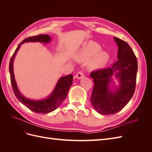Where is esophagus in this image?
Listing matches in <instances>:
<instances>
[{"label":"esophagus","instance_id":"obj_1","mask_svg":"<svg viewBox=\"0 0 152 152\" xmlns=\"http://www.w3.org/2000/svg\"><path fill=\"white\" fill-rule=\"evenodd\" d=\"M76 78L78 79H82L84 77V73L82 72H79L76 75Z\"/></svg>","mask_w":152,"mask_h":152}]
</instances>
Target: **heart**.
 <instances>
[{
  "label": "heart",
  "mask_w": 152,
  "mask_h": 152,
  "mask_svg": "<svg viewBox=\"0 0 152 152\" xmlns=\"http://www.w3.org/2000/svg\"><path fill=\"white\" fill-rule=\"evenodd\" d=\"M102 48L94 42H89L83 45L75 55L76 61L83 62L89 60L87 64L91 70H99L103 68L109 60V55L107 52L100 51Z\"/></svg>",
  "instance_id": "1"
}]
</instances>
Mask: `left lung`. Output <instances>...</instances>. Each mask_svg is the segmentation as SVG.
<instances>
[{"instance_id": "obj_1", "label": "left lung", "mask_w": 152, "mask_h": 152, "mask_svg": "<svg viewBox=\"0 0 152 152\" xmlns=\"http://www.w3.org/2000/svg\"><path fill=\"white\" fill-rule=\"evenodd\" d=\"M118 45V60L110 68L92 72L91 77L94 86L91 102L96 111L102 115H112L125 107L134 94L137 61L135 54L126 42L113 37ZM114 75L120 86L113 90L110 84Z\"/></svg>"}]
</instances>
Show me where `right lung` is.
Returning <instances> with one entry per match:
<instances>
[{
    "label": "right lung",
    "instance_id": "right-lung-1",
    "mask_svg": "<svg viewBox=\"0 0 152 152\" xmlns=\"http://www.w3.org/2000/svg\"><path fill=\"white\" fill-rule=\"evenodd\" d=\"M50 39H51L49 35H39L37 36L30 37L24 39L18 45V48L11 58L10 63L11 82L15 95L22 104H23L25 107L35 113H48L54 111V110L58 108L59 106L63 103L64 99L66 97L68 91L72 84L73 75L70 74L65 77H61L58 81V83L56 84V87H54L51 94L48 98L42 100H31L24 97L20 93L19 89L18 88L13 72V61L18 50L21 48V44L28 42L48 43L50 42Z\"/></svg>",
    "mask_w": 152,
    "mask_h": 152
}]
</instances>
